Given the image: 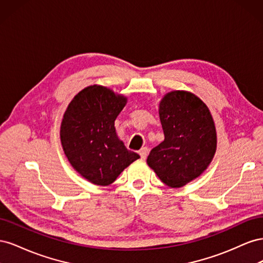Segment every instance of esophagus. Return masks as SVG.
<instances>
[{"label": "esophagus", "instance_id": "esophagus-1", "mask_svg": "<svg viewBox=\"0 0 263 263\" xmlns=\"http://www.w3.org/2000/svg\"><path fill=\"white\" fill-rule=\"evenodd\" d=\"M139 155H140V157H141V159H145L147 158V156H148V148H146V147H144V148H141L140 150H139Z\"/></svg>", "mask_w": 263, "mask_h": 263}]
</instances>
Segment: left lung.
<instances>
[{"label":"left lung","mask_w":263,"mask_h":263,"mask_svg":"<svg viewBox=\"0 0 263 263\" xmlns=\"http://www.w3.org/2000/svg\"><path fill=\"white\" fill-rule=\"evenodd\" d=\"M164 140L147 163L164 184L181 187L208 169L217 148V133L208 105L189 91H171L159 103Z\"/></svg>","instance_id":"1"}]
</instances>
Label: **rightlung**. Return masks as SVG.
<instances>
[{
	"label": "right lung",
	"mask_w": 263,
	"mask_h": 263,
	"mask_svg": "<svg viewBox=\"0 0 263 263\" xmlns=\"http://www.w3.org/2000/svg\"><path fill=\"white\" fill-rule=\"evenodd\" d=\"M127 103L123 94L93 84L71 100L60 125L61 146L72 168L95 185L112 184L139 155L127 149L115 119Z\"/></svg>",
	"instance_id": "1"
}]
</instances>
